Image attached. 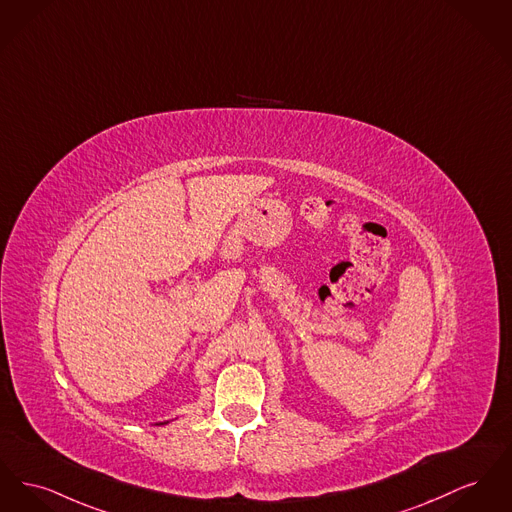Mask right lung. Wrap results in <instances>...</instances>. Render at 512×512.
Returning <instances> with one entry per match:
<instances>
[{
	"label": "right lung",
	"mask_w": 512,
	"mask_h": 512,
	"mask_svg": "<svg viewBox=\"0 0 512 512\" xmlns=\"http://www.w3.org/2000/svg\"><path fill=\"white\" fill-rule=\"evenodd\" d=\"M164 423H168V421H160V423H154V425H164Z\"/></svg>",
	"instance_id": "add662e5"
}]
</instances>
